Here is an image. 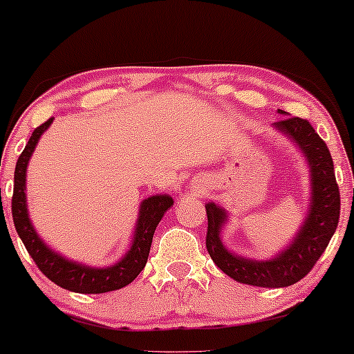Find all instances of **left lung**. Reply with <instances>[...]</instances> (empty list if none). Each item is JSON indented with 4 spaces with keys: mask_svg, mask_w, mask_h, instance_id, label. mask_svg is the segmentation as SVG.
<instances>
[{
    "mask_svg": "<svg viewBox=\"0 0 354 354\" xmlns=\"http://www.w3.org/2000/svg\"><path fill=\"white\" fill-rule=\"evenodd\" d=\"M278 113L288 115L283 109ZM273 128L298 146L310 168L306 216L288 246L268 259H251L233 253L221 239L230 213L213 201L205 205L208 214L206 250L214 265L234 281L261 288H284L303 279L326 250L339 219V189L326 143L310 121L301 118H284L273 123Z\"/></svg>",
    "mask_w": 354,
    "mask_h": 354,
    "instance_id": "8db88e82",
    "label": "left lung"
}]
</instances>
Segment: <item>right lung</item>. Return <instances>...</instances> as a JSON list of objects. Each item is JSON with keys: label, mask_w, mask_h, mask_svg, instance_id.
<instances>
[{"label": "right lung", "mask_w": 354, "mask_h": 354, "mask_svg": "<svg viewBox=\"0 0 354 354\" xmlns=\"http://www.w3.org/2000/svg\"><path fill=\"white\" fill-rule=\"evenodd\" d=\"M51 123L53 118L35 129L16 163L13 200H11L15 228L41 273L58 286L73 293L83 295H100L121 290L143 271L148 261L154 230L160 225L166 211L173 206V198L169 194H154L141 201L129 250L113 265L89 266L59 254L58 251L48 246L35 230L26 200L28 163L33 156L39 138L50 128Z\"/></svg>", "instance_id": "add662e5"}]
</instances>
